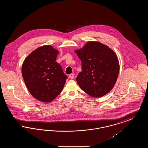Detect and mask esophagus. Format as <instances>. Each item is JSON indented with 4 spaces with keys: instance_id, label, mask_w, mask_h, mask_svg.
Returning <instances> with one entry per match:
<instances>
[{
    "instance_id": "34e87169",
    "label": "esophagus",
    "mask_w": 148,
    "mask_h": 148,
    "mask_svg": "<svg viewBox=\"0 0 148 148\" xmlns=\"http://www.w3.org/2000/svg\"><path fill=\"white\" fill-rule=\"evenodd\" d=\"M74 74L73 73H71V74H69V77L71 79H73L74 78Z\"/></svg>"
}]
</instances>
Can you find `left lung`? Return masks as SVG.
<instances>
[{"mask_svg": "<svg viewBox=\"0 0 148 148\" xmlns=\"http://www.w3.org/2000/svg\"><path fill=\"white\" fill-rule=\"evenodd\" d=\"M82 61V69L76 78L77 84L88 95L101 97L115 84L119 71V60L113 50L97 42H89L75 51Z\"/></svg>", "mask_w": 148, "mask_h": 148, "instance_id": "1", "label": "left lung"}]
</instances>
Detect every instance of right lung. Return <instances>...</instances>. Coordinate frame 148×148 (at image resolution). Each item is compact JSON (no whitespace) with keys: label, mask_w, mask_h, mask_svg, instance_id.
Returning a JSON list of instances; mask_svg holds the SVG:
<instances>
[{"label":"right lung","mask_w":148,"mask_h":148,"mask_svg":"<svg viewBox=\"0 0 148 148\" xmlns=\"http://www.w3.org/2000/svg\"><path fill=\"white\" fill-rule=\"evenodd\" d=\"M58 51L50 45L40 47L24 60L21 73L30 94L43 102L53 101L61 92L67 76L56 62Z\"/></svg>","instance_id":"add662e5"}]
</instances>
